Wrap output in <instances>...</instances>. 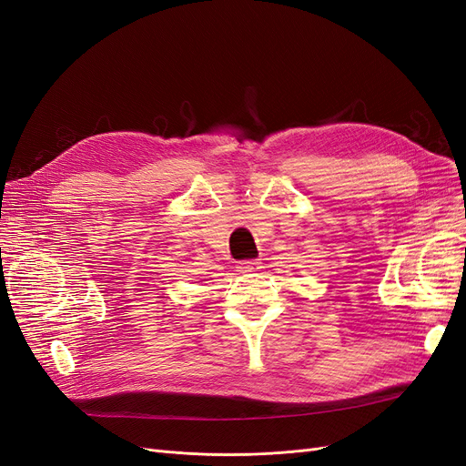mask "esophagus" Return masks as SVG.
<instances>
[{
  "instance_id": "esophagus-1",
  "label": "esophagus",
  "mask_w": 466,
  "mask_h": 466,
  "mask_svg": "<svg viewBox=\"0 0 466 466\" xmlns=\"http://www.w3.org/2000/svg\"><path fill=\"white\" fill-rule=\"evenodd\" d=\"M258 268H260V262H258L257 258H248V260H238V262H237V270L243 272V274H247V272H257Z\"/></svg>"
}]
</instances>
